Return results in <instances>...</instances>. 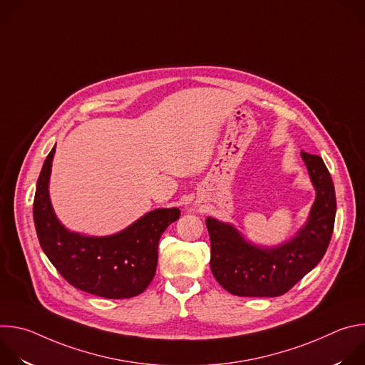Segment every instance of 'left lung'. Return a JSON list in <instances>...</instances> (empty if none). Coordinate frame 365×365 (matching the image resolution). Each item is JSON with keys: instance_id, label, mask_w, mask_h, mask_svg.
I'll list each match as a JSON object with an SVG mask.
<instances>
[{"instance_id": "left-lung-1", "label": "left lung", "mask_w": 365, "mask_h": 365, "mask_svg": "<svg viewBox=\"0 0 365 365\" xmlns=\"http://www.w3.org/2000/svg\"><path fill=\"white\" fill-rule=\"evenodd\" d=\"M315 200L304 224L277 245L257 244L231 222L206 218L211 238V270L231 294L244 297H276L290 290L314 270L329 245L336 197L332 178L319 155L300 153Z\"/></svg>"}]
</instances>
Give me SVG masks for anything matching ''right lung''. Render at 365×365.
Returning <instances> with one entry per match:
<instances>
[{
	"label": "right lung",
	"mask_w": 365,
	"mask_h": 365,
	"mask_svg": "<svg viewBox=\"0 0 365 365\" xmlns=\"http://www.w3.org/2000/svg\"><path fill=\"white\" fill-rule=\"evenodd\" d=\"M56 145L46 158L34 195L33 217L41 250L73 287L107 299H128L145 290L158 267L159 240L179 220V207H158L111 235L68 230L50 200L48 183Z\"/></svg>",
	"instance_id": "obj_1"
}]
</instances>
